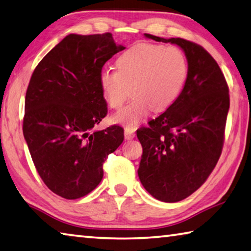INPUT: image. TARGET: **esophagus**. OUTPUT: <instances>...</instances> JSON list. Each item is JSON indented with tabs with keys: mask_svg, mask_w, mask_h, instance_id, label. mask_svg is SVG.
Listing matches in <instances>:
<instances>
[{
	"mask_svg": "<svg viewBox=\"0 0 251 251\" xmlns=\"http://www.w3.org/2000/svg\"><path fill=\"white\" fill-rule=\"evenodd\" d=\"M124 134H125V139H127V140L133 139L135 137V129H133V128H125Z\"/></svg>",
	"mask_w": 251,
	"mask_h": 251,
	"instance_id": "obj_1",
	"label": "esophagus"
}]
</instances>
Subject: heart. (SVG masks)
I'll return each instance as SVG.
<instances>
[{
  "instance_id": "heart-1",
  "label": "heart",
  "mask_w": 251,
  "mask_h": 251,
  "mask_svg": "<svg viewBox=\"0 0 251 251\" xmlns=\"http://www.w3.org/2000/svg\"><path fill=\"white\" fill-rule=\"evenodd\" d=\"M117 70L104 68L99 84L103 98L112 108H118L128 98L131 102L114 114L116 124L134 128L149 111L163 112L175 103L188 78L189 65L180 48L139 44L126 50L116 61Z\"/></svg>"
}]
</instances>
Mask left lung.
I'll return each instance as SVG.
<instances>
[{
    "label": "left lung",
    "instance_id": "1",
    "mask_svg": "<svg viewBox=\"0 0 251 251\" xmlns=\"http://www.w3.org/2000/svg\"><path fill=\"white\" fill-rule=\"evenodd\" d=\"M145 36L177 45L188 59V78L180 97L148 122V127L137 130L143 146L141 184L154 199L175 203L195 192L221 157L229 110L228 85L215 59L200 45Z\"/></svg>",
    "mask_w": 251,
    "mask_h": 251
}]
</instances>
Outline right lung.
I'll list each match as a JSON object with an SVG mask.
<instances>
[{
    "mask_svg": "<svg viewBox=\"0 0 251 251\" xmlns=\"http://www.w3.org/2000/svg\"><path fill=\"white\" fill-rule=\"evenodd\" d=\"M124 49L111 33L70 34L31 75L23 134L44 183L63 199H80L97 188L103 162L124 140L117 125L94 130L107 114L100 71Z\"/></svg>",
    "mask_w": 251,
    "mask_h": 251,
    "instance_id": "obj_1",
    "label": "right lung"
}]
</instances>
